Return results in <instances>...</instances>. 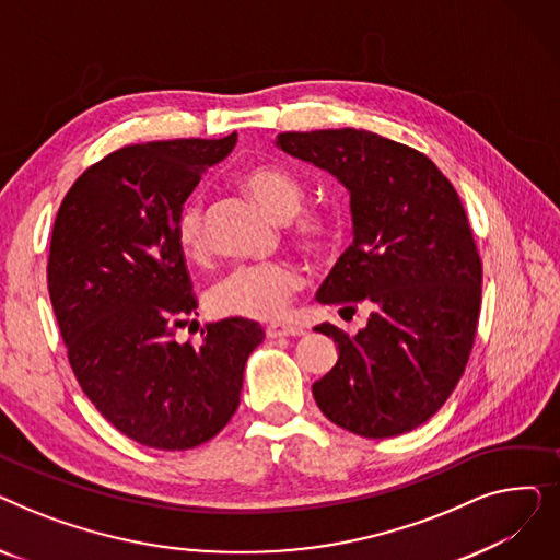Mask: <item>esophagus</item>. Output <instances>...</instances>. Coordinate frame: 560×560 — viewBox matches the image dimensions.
Segmentation results:
<instances>
[{"mask_svg":"<svg viewBox=\"0 0 560 560\" xmlns=\"http://www.w3.org/2000/svg\"><path fill=\"white\" fill-rule=\"evenodd\" d=\"M265 336L268 338H285V336H304V327L298 325H279V322H272V325L265 329Z\"/></svg>","mask_w":560,"mask_h":560,"instance_id":"1","label":"esophagus"}]
</instances>
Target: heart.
Segmentation results:
<instances>
[{
    "label": "heart",
    "mask_w": 560,
    "mask_h": 560,
    "mask_svg": "<svg viewBox=\"0 0 560 560\" xmlns=\"http://www.w3.org/2000/svg\"><path fill=\"white\" fill-rule=\"evenodd\" d=\"M238 184L277 220H288V231L298 247L325 258L334 254L340 238V222L327 209H300L304 201V184L295 174L277 163H256L241 172ZM174 238L179 249L201 260L209 254L203 231V203L190 197L176 213ZM302 288V272L290 260H268L238 265L224 275L209 295L211 311L220 317L277 319L288 311L292 295Z\"/></svg>",
    "instance_id": "b5f03b06"
}]
</instances>
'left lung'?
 <instances>
[{"instance_id":"left-lung-1","label":"left lung","mask_w":560,"mask_h":560,"mask_svg":"<svg viewBox=\"0 0 560 560\" xmlns=\"http://www.w3.org/2000/svg\"><path fill=\"white\" fill-rule=\"evenodd\" d=\"M277 144L349 190L354 243L317 302L370 308L357 336L315 327L338 342V363L313 397L357 435L413 431L454 393L477 336L483 270L460 197L422 152L372 131H285Z\"/></svg>"}]
</instances>
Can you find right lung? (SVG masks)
Listing matches in <instances>:
<instances>
[{
    "instance_id": "add662e5",
    "label": "right lung",
    "mask_w": 560,
    "mask_h": 560,
    "mask_svg": "<svg viewBox=\"0 0 560 560\" xmlns=\"http://www.w3.org/2000/svg\"><path fill=\"white\" fill-rule=\"evenodd\" d=\"M235 140L127 144L88 167L56 213L47 288L68 361L100 413L144 447L182 452L218 435L265 338L258 322L226 317L199 345L174 340L197 315L174 220Z\"/></svg>"
}]
</instances>
